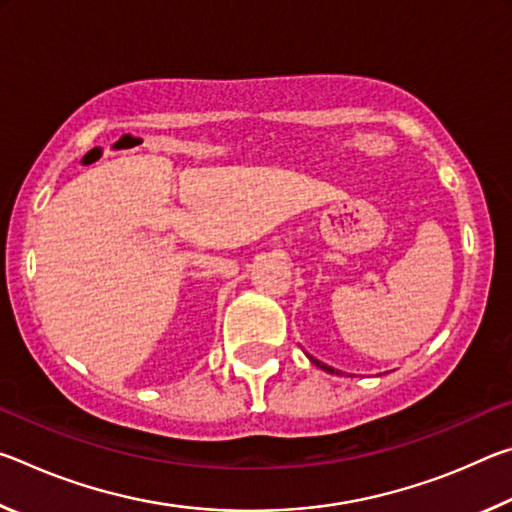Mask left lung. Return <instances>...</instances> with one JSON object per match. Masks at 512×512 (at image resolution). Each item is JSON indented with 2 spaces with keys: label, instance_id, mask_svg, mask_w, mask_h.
Segmentation results:
<instances>
[{
  "label": "left lung",
  "instance_id": "obj_1",
  "mask_svg": "<svg viewBox=\"0 0 512 512\" xmlns=\"http://www.w3.org/2000/svg\"><path fill=\"white\" fill-rule=\"evenodd\" d=\"M309 359H311V363H316V366H318V368H323V370H327V372H336L334 368H329V366H325V363H320V361H318V359H314V357H309Z\"/></svg>",
  "mask_w": 512,
  "mask_h": 512
}]
</instances>
